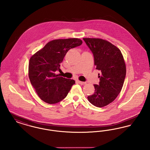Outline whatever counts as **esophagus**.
<instances>
[{
  "label": "esophagus",
  "instance_id": "1",
  "mask_svg": "<svg viewBox=\"0 0 150 150\" xmlns=\"http://www.w3.org/2000/svg\"><path fill=\"white\" fill-rule=\"evenodd\" d=\"M78 83L79 84H81V85H84V84H86V82H83V81H78Z\"/></svg>",
  "mask_w": 150,
  "mask_h": 150
}]
</instances>
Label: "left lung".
I'll return each mask as SVG.
<instances>
[{
	"label": "left lung",
	"instance_id": "1",
	"mask_svg": "<svg viewBox=\"0 0 150 150\" xmlns=\"http://www.w3.org/2000/svg\"><path fill=\"white\" fill-rule=\"evenodd\" d=\"M83 40L93 53L96 69L100 71L99 84H94L95 92L88 100L96 107H104L121 92L126 76L124 59L120 50L108 41L97 38Z\"/></svg>",
	"mask_w": 150,
	"mask_h": 150
}]
</instances>
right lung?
I'll use <instances>...</instances> for the list:
<instances>
[{
  "label": "right lung",
  "mask_w": 150,
  "mask_h": 150,
  "mask_svg": "<svg viewBox=\"0 0 150 150\" xmlns=\"http://www.w3.org/2000/svg\"><path fill=\"white\" fill-rule=\"evenodd\" d=\"M78 38L56 39L47 43L30 58L29 76L31 85L40 99L49 104L64 100L75 84V80L56 74L60 64L71 48L80 46Z\"/></svg>",
  "instance_id": "obj_1"
}]
</instances>
